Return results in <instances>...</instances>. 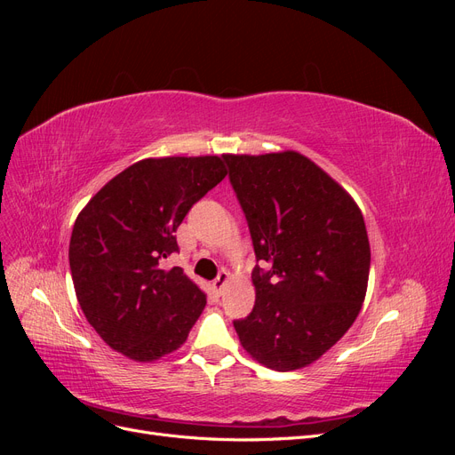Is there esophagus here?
<instances>
[{
  "label": "esophagus",
  "instance_id": "esophagus-1",
  "mask_svg": "<svg viewBox=\"0 0 455 455\" xmlns=\"http://www.w3.org/2000/svg\"><path fill=\"white\" fill-rule=\"evenodd\" d=\"M229 283V273L226 271V269H222L218 273V277L212 281V288H214V292L216 294H222V291H224V286Z\"/></svg>",
  "mask_w": 455,
  "mask_h": 455
}]
</instances>
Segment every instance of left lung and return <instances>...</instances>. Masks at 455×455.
Here are the masks:
<instances>
[{"label": "left lung", "mask_w": 455, "mask_h": 455, "mask_svg": "<svg viewBox=\"0 0 455 455\" xmlns=\"http://www.w3.org/2000/svg\"><path fill=\"white\" fill-rule=\"evenodd\" d=\"M224 159L259 261L254 307L233 326L258 363L279 371L304 368L361 311L370 273L363 212L298 151Z\"/></svg>", "instance_id": "8db88e82"}]
</instances>
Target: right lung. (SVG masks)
<instances>
[{
	"label": "right lung",
	"mask_w": 455,
	"mask_h": 455,
	"mask_svg": "<svg viewBox=\"0 0 455 455\" xmlns=\"http://www.w3.org/2000/svg\"><path fill=\"white\" fill-rule=\"evenodd\" d=\"M226 174L224 156L142 159L79 212L68 254L76 296L117 353L151 363L188 339L206 296L161 259L178 252V226Z\"/></svg>",
	"instance_id": "obj_1"
}]
</instances>
